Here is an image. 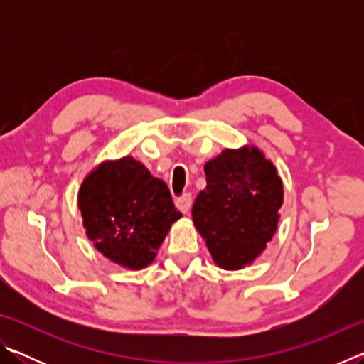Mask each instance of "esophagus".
Segmentation results:
<instances>
[{"mask_svg": "<svg viewBox=\"0 0 364 364\" xmlns=\"http://www.w3.org/2000/svg\"><path fill=\"white\" fill-rule=\"evenodd\" d=\"M191 205H193V197H191V194H184L176 199V207L180 208L183 213H189Z\"/></svg>", "mask_w": 364, "mask_h": 364, "instance_id": "34e87169", "label": "esophagus"}]
</instances>
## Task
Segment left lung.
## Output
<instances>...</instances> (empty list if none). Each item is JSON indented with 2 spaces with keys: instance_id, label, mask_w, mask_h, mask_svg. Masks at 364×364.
Here are the masks:
<instances>
[{
  "instance_id": "obj_1",
  "label": "left lung",
  "mask_w": 364,
  "mask_h": 364,
  "mask_svg": "<svg viewBox=\"0 0 364 364\" xmlns=\"http://www.w3.org/2000/svg\"><path fill=\"white\" fill-rule=\"evenodd\" d=\"M204 171L207 186L193 205L194 226L217 267L242 269L263 254L278 230L282 180L252 144L221 151Z\"/></svg>"
}]
</instances>
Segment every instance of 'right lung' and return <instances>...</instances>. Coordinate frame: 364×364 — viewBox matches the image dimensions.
I'll use <instances>...</instances> for the list:
<instances>
[{
  "mask_svg": "<svg viewBox=\"0 0 364 364\" xmlns=\"http://www.w3.org/2000/svg\"><path fill=\"white\" fill-rule=\"evenodd\" d=\"M86 236L95 249L123 269H144L178 212L168 186L132 156L102 160L85 176L78 189Z\"/></svg>",
  "mask_w": 364,
  "mask_h": 364,
  "instance_id": "1",
  "label": "right lung"
}]
</instances>
